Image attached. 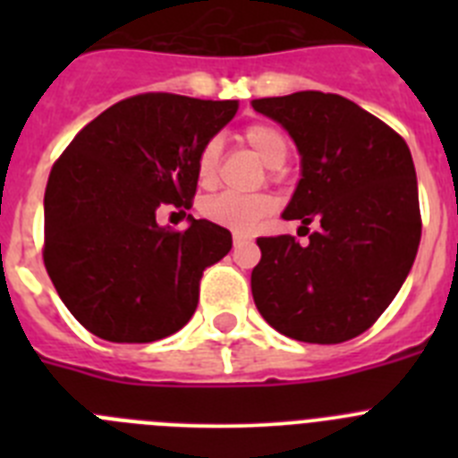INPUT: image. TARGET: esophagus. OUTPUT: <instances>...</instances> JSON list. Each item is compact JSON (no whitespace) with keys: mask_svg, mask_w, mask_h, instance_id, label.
<instances>
[{"mask_svg":"<svg viewBox=\"0 0 458 458\" xmlns=\"http://www.w3.org/2000/svg\"><path fill=\"white\" fill-rule=\"evenodd\" d=\"M248 241V236H242V233H233V245H241V242Z\"/></svg>","mask_w":458,"mask_h":458,"instance_id":"1","label":"esophagus"}]
</instances>
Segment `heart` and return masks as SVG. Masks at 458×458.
<instances>
[{"label": "heart", "instance_id": "1", "mask_svg": "<svg viewBox=\"0 0 458 458\" xmlns=\"http://www.w3.org/2000/svg\"><path fill=\"white\" fill-rule=\"evenodd\" d=\"M242 141L252 148L254 156L264 165H268V176L273 181L282 179V165L289 157L291 144L289 137L279 131L273 123H252L242 131ZM217 167H220V141L208 140L197 153V181L199 185L208 188L216 183ZM275 201L270 194L254 192V194H236V192H220L213 194L201 204V216L216 225L226 226L232 232L248 233L252 232L259 222L264 220L273 210Z\"/></svg>", "mask_w": 458, "mask_h": 458}]
</instances>
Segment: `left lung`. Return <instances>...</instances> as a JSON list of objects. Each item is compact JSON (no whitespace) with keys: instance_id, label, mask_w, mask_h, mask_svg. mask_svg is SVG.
Listing matches in <instances>:
<instances>
[{"instance_id":"obj_1","label":"left lung","mask_w":458,"mask_h":458,"mask_svg":"<svg viewBox=\"0 0 458 458\" xmlns=\"http://www.w3.org/2000/svg\"><path fill=\"white\" fill-rule=\"evenodd\" d=\"M301 151L302 179L284 210L293 236L257 238L252 295L261 317L291 339L342 344L369 330L402 289L422 236L418 179L399 132L337 93L257 98Z\"/></svg>"}]
</instances>
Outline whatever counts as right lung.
Wrapping results in <instances>:
<instances>
[{"instance_id":"right-lung-1","label":"right lung","mask_w":458,"mask_h":458,"mask_svg":"<svg viewBox=\"0 0 458 458\" xmlns=\"http://www.w3.org/2000/svg\"><path fill=\"white\" fill-rule=\"evenodd\" d=\"M236 109V100L140 93L105 109L59 156L46 188L43 261L89 333L147 344L192 318L201 275L232 250V233L208 220L165 229L156 210L192 206L197 153Z\"/></svg>"}]
</instances>
